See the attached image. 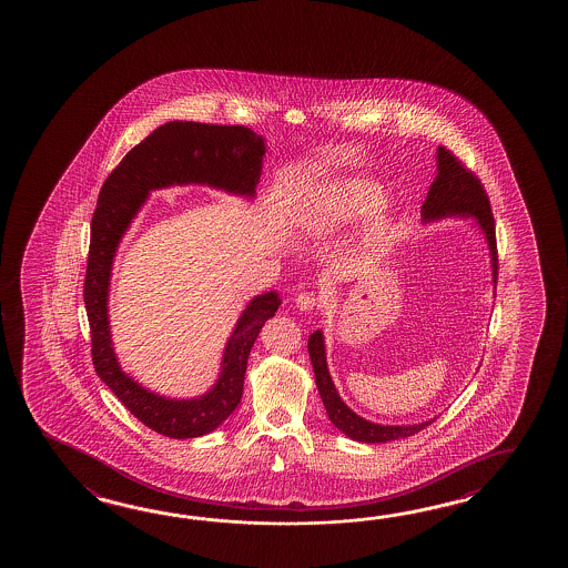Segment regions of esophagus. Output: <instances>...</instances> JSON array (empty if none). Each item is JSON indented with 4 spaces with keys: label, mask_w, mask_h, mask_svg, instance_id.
I'll return each instance as SVG.
<instances>
[{
    "label": "esophagus",
    "mask_w": 568,
    "mask_h": 568,
    "mask_svg": "<svg viewBox=\"0 0 568 568\" xmlns=\"http://www.w3.org/2000/svg\"><path fill=\"white\" fill-rule=\"evenodd\" d=\"M295 307L298 311H303V313H311V311H315L318 307V298L313 293H301V295L295 297Z\"/></svg>",
    "instance_id": "34e87169"
}]
</instances>
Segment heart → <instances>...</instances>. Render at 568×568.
<instances>
[{
    "label": "heart",
    "mask_w": 568,
    "mask_h": 568,
    "mask_svg": "<svg viewBox=\"0 0 568 568\" xmlns=\"http://www.w3.org/2000/svg\"><path fill=\"white\" fill-rule=\"evenodd\" d=\"M382 204V187L366 180H344L318 187L298 205L293 217L295 232L305 240H318L341 232L373 214Z\"/></svg>",
    "instance_id": "obj_1"
}]
</instances>
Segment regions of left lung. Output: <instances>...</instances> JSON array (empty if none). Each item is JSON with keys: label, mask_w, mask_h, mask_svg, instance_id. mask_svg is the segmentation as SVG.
<instances>
[{"label": "left lung", "mask_w": 568, "mask_h": 568, "mask_svg": "<svg viewBox=\"0 0 568 568\" xmlns=\"http://www.w3.org/2000/svg\"><path fill=\"white\" fill-rule=\"evenodd\" d=\"M437 174L429 186L426 202L422 205V224H434L442 220H474V225L484 235L489 263H491L493 293L497 285V243H495V222H493L491 205L485 194L484 186L477 178L462 166V162L444 146L436 150ZM308 356L315 371L316 388L325 404L326 416L333 422L338 432L363 444H388L394 439L414 436L419 429L428 428L436 418L418 422V424H376L371 419L358 416L354 409L346 406L336 390L333 376L328 373L326 363L325 335L316 328L308 336Z\"/></svg>", "instance_id": "left-lung-1"}]
</instances>
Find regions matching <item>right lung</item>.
Wrapping results in <instances>:
<instances>
[{
  "instance_id": "obj_1",
  "label": "right lung",
  "mask_w": 568,
  "mask_h": 568,
  "mask_svg": "<svg viewBox=\"0 0 568 568\" xmlns=\"http://www.w3.org/2000/svg\"><path fill=\"white\" fill-rule=\"evenodd\" d=\"M265 152V139L247 126L166 122L121 160L99 194L84 277L94 371L134 418L162 436H205L232 416L242 402L253 343L267 318L277 313L280 293L255 295L243 308L225 343L220 374L210 390L194 398H170L149 390L124 373L114 353L109 321L112 263L122 237L149 202L150 192L195 184L253 200Z\"/></svg>"
}]
</instances>
